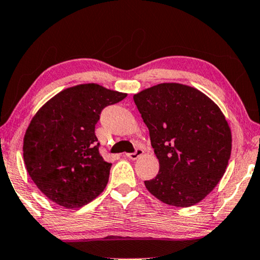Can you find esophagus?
<instances>
[{
	"mask_svg": "<svg viewBox=\"0 0 260 260\" xmlns=\"http://www.w3.org/2000/svg\"><path fill=\"white\" fill-rule=\"evenodd\" d=\"M143 153H144V151L141 150V149H138V150H136V152L126 153L125 157L131 159V160H136V159H138L139 157H141V155H143Z\"/></svg>",
	"mask_w": 260,
	"mask_h": 260,
	"instance_id": "34e87169",
	"label": "esophagus"
}]
</instances>
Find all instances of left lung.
I'll list each match as a JSON object with an SVG mask.
<instances>
[{
  "instance_id": "8db88e82",
  "label": "left lung",
  "mask_w": 260,
  "mask_h": 260,
  "mask_svg": "<svg viewBox=\"0 0 260 260\" xmlns=\"http://www.w3.org/2000/svg\"><path fill=\"white\" fill-rule=\"evenodd\" d=\"M150 131L159 173L144 181L166 205L190 207L202 201L225 173L231 130L213 100L194 87L159 83L134 95Z\"/></svg>"
}]
</instances>
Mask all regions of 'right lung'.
<instances>
[{"instance_id":"obj_1","label":"right lung","mask_w":260,"mask_h":260,"mask_svg":"<svg viewBox=\"0 0 260 260\" xmlns=\"http://www.w3.org/2000/svg\"><path fill=\"white\" fill-rule=\"evenodd\" d=\"M119 93L98 83L61 90L31 119L23 139V158L38 189L57 205L80 208L106 188L111 164L99 152L95 124Z\"/></svg>"}]
</instances>
